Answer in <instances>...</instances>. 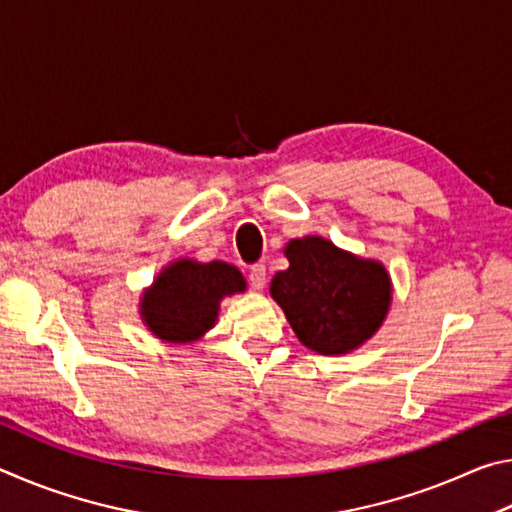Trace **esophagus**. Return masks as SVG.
<instances>
[{"label":"esophagus","instance_id":"esophagus-1","mask_svg":"<svg viewBox=\"0 0 512 512\" xmlns=\"http://www.w3.org/2000/svg\"><path fill=\"white\" fill-rule=\"evenodd\" d=\"M248 282L253 289H264L266 284V266L264 264H253L248 271Z\"/></svg>","mask_w":512,"mask_h":512}]
</instances>
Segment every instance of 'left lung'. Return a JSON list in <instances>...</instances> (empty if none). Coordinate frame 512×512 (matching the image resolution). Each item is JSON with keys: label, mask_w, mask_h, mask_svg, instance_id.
Returning <instances> with one entry per match:
<instances>
[{"label": "left lung", "mask_w": 512, "mask_h": 512, "mask_svg": "<svg viewBox=\"0 0 512 512\" xmlns=\"http://www.w3.org/2000/svg\"><path fill=\"white\" fill-rule=\"evenodd\" d=\"M284 253L289 268L275 273L271 296L309 350L350 352L384 323L391 280L379 262L345 253L323 237L293 239Z\"/></svg>", "instance_id": "left-lung-1"}]
</instances>
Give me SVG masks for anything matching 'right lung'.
I'll use <instances>...</instances> for the list:
<instances>
[{
    "label": "right lung",
    "mask_w": 512,
    "mask_h": 512,
    "mask_svg": "<svg viewBox=\"0 0 512 512\" xmlns=\"http://www.w3.org/2000/svg\"><path fill=\"white\" fill-rule=\"evenodd\" d=\"M244 289L246 280L235 266L180 259L164 268L144 293L142 316L158 339L187 343L214 325L223 296Z\"/></svg>",
    "instance_id": "add662e5"
}]
</instances>
